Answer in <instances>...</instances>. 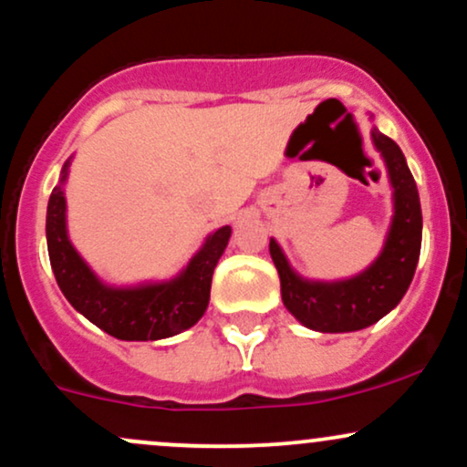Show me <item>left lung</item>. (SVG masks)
Here are the masks:
<instances>
[{
    "label": "left lung",
    "instance_id": "left-lung-1",
    "mask_svg": "<svg viewBox=\"0 0 467 467\" xmlns=\"http://www.w3.org/2000/svg\"><path fill=\"white\" fill-rule=\"evenodd\" d=\"M373 122V116L368 114ZM371 140L387 166L393 191V217L384 245L371 265L358 275L336 281L305 278L294 270L276 239L270 256L281 278V296L287 312L320 334H345L378 323L404 298L421 250V203L417 184L401 149L371 127Z\"/></svg>",
    "mask_w": 467,
    "mask_h": 467
}]
</instances>
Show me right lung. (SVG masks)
I'll list each match as a JSON object with an SVG mask.
<instances>
[{
  "mask_svg": "<svg viewBox=\"0 0 467 467\" xmlns=\"http://www.w3.org/2000/svg\"><path fill=\"white\" fill-rule=\"evenodd\" d=\"M69 164L72 158L63 164L46 215L47 254L67 303L118 340H162L191 329L211 301L213 272L226 250L233 228L222 226L208 234L202 248L175 276L133 285L107 283L69 241L66 202Z\"/></svg>",
  "mask_w": 467,
  "mask_h": 467,
  "instance_id": "obj_1",
  "label": "right lung"
}]
</instances>
